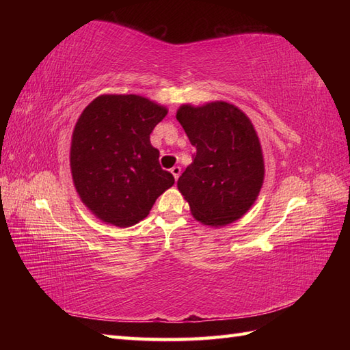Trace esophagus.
<instances>
[{
	"instance_id": "1",
	"label": "esophagus",
	"mask_w": 350,
	"mask_h": 350,
	"mask_svg": "<svg viewBox=\"0 0 350 350\" xmlns=\"http://www.w3.org/2000/svg\"><path fill=\"white\" fill-rule=\"evenodd\" d=\"M171 174L174 175L175 181H176V179L179 178V175H181V167H179V166H174V167L171 169Z\"/></svg>"
}]
</instances>
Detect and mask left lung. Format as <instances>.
Returning <instances> with one entry per match:
<instances>
[{
  "instance_id": "obj_1",
  "label": "left lung",
  "mask_w": 350,
  "mask_h": 350,
  "mask_svg": "<svg viewBox=\"0 0 350 350\" xmlns=\"http://www.w3.org/2000/svg\"><path fill=\"white\" fill-rule=\"evenodd\" d=\"M189 143L193 163L178 179V189L200 224L226 226L256 203L264 183V157L251 120L225 100L176 111Z\"/></svg>"
}]
</instances>
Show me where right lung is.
Wrapping results in <instances>:
<instances>
[{
	"label": "right lung",
	"mask_w": 350,
	"mask_h": 350,
	"mask_svg": "<svg viewBox=\"0 0 350 350\" xmlns=\"http://www.w3.org/2000/svg\"><path fill=\"white\" fill-rule=\"evenodd\" d=\"M167 108L139 94H100L74 125L70 147L72 184L103 224H139L175 179L159 165L150 133Z\"/></svg>",
	"instance_id": "add662e5"
}]
</instances>
